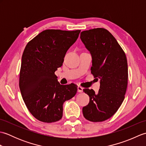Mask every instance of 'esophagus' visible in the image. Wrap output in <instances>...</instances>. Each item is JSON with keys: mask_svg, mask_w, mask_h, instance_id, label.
Returning <instances> with one entry per match:
<instances>
[{"mask_svg": "<svg viewBox=\"0 0 146 146\" xmlns=\"http://www.w3.org/2000/svg\"><path fill=\"white\" fill-rule=\"evenodd\" d=\"M83 88L81 86H78V92H80V93L83 92Z\"/></svg>", "mask_w": 146, "mask_h": 146, "instance_id": "34e87169", "label": "esophagus"}]
</instances>
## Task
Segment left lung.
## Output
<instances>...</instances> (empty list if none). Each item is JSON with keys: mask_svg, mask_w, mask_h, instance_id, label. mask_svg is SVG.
Listing matches in <instances>:
<instances>
[{"mask_svg": "<svg viewBox=\"0 0 146 146\" xmlns=\"http://www.w3.org/2000/svg\"><path fill=\"white\" fill-rule=\"evenodd\" d=\"M83 44L92 56L91 73L100 79L98 94L83 89L90 102L83 107V116L91 122H103L116 113L124 100L128 83L127 60L113 35L104 28L84 31L80 34Z\"/></svg>", "mask_w": 146, "mask_h": 146, "instance_id": "8db88e82", "label": "left lung"}]
</instances>
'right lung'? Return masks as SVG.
I'll use <instances>...</instances> for the list:
<instances>
[{
	"instance_id": "right-lung-1",
	"label": "right lung",
	"mask_w": 146,
	"mask_h": 146,
	"mask_svg": "<svg viewBox=\"0 0 146 146\" xmlns=\"http://www.w3.org/2000/svg\"><path fill=\"white\" fill-rule=\"evenodd\" d=\"M81 31H43L27 43L22 56L19 88L27 109L36 119L51 123L63 116V105L75 96L77 85H60L54 74Z\"/></svg>"
}]
</instances>
